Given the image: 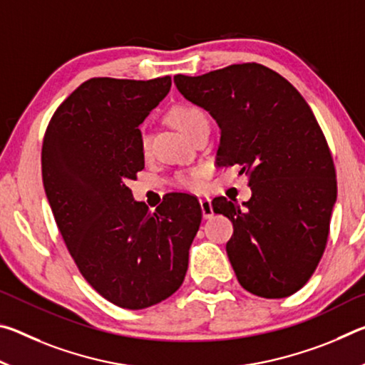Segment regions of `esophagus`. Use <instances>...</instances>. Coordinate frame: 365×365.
Here are the masks:
<instances>
[{"label": "esophagus", "mask_w": 365, "mask_h": 365, "mask_svg": "<svg viewBox=\"0 0 365 365\" xmlns=\"http://www.w3.org/2000/svg\"><path fill=\"white\" fill-rule=\"evenodd\" d=\"M200 205H201L202 217H205V219H211L212 215H214L212 205H211V200H209V197H201V200H200Z\"/></svg>", "instance_id": "esophagus-1"}]
</instances>
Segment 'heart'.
I'll return each instance as SVG.
<instances>
[{
	"mask_svg": "<svg viewBox=\"0 0 365 365\" xmlns=\"http://www.w3.org/2000/svg\"><path fill=\"white\" fill-rule=\"evenodd\" d=\"M168 119L172 125L177 127L178 130L187 135L188 138L193 137L202 123H207L205 110L197 106H193V104H177V106L169 110ZM138 145L141 153H146L148 148H150V137H148V133L145 130L140 132ZM177 183L183 188L197 190L201 187V172L197 169L182 172V174L177 177Z\"/></svg>",
	"mask_w": 365,
	"mask_h": 365,
	"instance_id": "obj_1",
	"label": "heart"
}]
</instances>
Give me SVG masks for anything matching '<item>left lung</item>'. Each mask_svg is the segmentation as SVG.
Segmentation results:
<instances>
[{
	"mask_svg": "<svg viewBox=\"0 0 365 365\" xmlns=\"http://www.w3.org/2000/svg\"><path fill=\"white\" fill-rule=\"evenodd\" d=\"M174 80L219 123L217 164L248 175L250 201H212L233 224L227 255L240 285L267 299L292 296L322 259L336 200L335 164L316 115L287 78L257 63Z\"/></svg>",
	"mask_w": 365,
	"mask_h": 365,
	"instance_id": "8db88e82",
	"label": "left lung"
}]
</instances>
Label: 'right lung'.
Listing matches in <instances>:
<instances>
[{"label": "right lung", "mask_w": 365, "mask_h": 365, "mask_svg": "<svg viewBox=\"0 0 365 365\" xmlns=\"http://www.w3.org/2000/svg\"><path fill=\"white\" fill-rule=\"evenodd\" d=\"M170 85V76L86 80L43 138V185L73 262L103 298L132 311L180 288L202 219L195 196L170 193L151 212L128 188L145 169L138 125Z\"/></svg>", "instance_id": "obj_1"}]
</instances>
